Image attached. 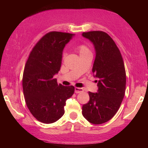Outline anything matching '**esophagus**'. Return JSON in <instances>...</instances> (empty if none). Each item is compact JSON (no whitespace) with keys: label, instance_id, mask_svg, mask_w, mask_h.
<instances>
[{"label":"esophagus","instance_id":"1","mask_svg":"<svg viewBox=\"0 0 148 148\" xmlns=\"http://www.w3.org/2000/svg\"><path fill=\"white\" fill-rule=\"evenodd\" d=\"M82 92H84V89L80 88V87H75V92L76 93H80Z\"/></svg>","mask_w":148,"mask_h":148}]
</instances>
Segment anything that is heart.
Returning <instances> with one entry per match:
<instances>
[{
    "instance_id": "1",
    "label": "heart",
    "mask_w": 148,
    "mask_h": 148,
    "mask_svg": "<svg viewBox=\"0 0 148 148\" xmlns=\"http://www.w3.org/2000/svg\"><path fill=\"white\" fill-rule=\"evenodd\" d=\"M77 51H78V53H79V55L84 54V53H88V52H90V50L89 49L88 47H87L86 45L84 44H79L78 46H77L76 47ZM65 57V54L63 55V59Z\"/></svg>"
}]
</instances>
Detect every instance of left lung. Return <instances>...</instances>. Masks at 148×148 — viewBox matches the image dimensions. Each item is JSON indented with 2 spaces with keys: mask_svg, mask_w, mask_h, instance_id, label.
I'll return each mask as SVG.
<instances>
[{
  "mask_svg": "<svg viewBox=\"0 0 148 148\" xmlns=\"http://www.w3.org/2000/svg\"><path fill=\"white\" fill-rule=\"evenodd\" d=\"M82 36L95 46L92 72L99 79L98 92H88L89 101L82 106V115L91 123L99 125L108 121L118 111L125 96L126 72L121 52L106 32L89 31Z\"/></svg>",
  "mask_w": 148,
  "mask_h": 148,
  "instance_id": "obj_1",
  "label": "left lung"
}]
</instances>
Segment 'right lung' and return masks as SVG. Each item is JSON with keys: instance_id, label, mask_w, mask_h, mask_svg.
Here are the masks:
<instances>
[{"instance_id": "1", "label": "right lung", "mask_w": 148, "mask_h": 148, "mask_svg": "<svg viewBox=\"0 0 148 148\" xmlns=\"http://www.w3.org/2000/svg\"><path fill=\"white\" fill-rule=\"evenodd\" d=\"M74 34L51 31L32 48L25 66L23 90L25 102L35 118L44 123L57 121L64 114L66 101L74 87L57 84L53 76L60 71L62 50Z\"/></svg>"}]
</instances>
